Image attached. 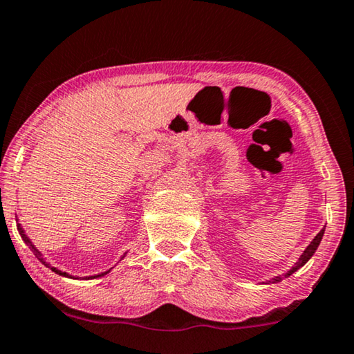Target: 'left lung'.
<instances>
[{"label":"left lung","instance_id":"obj_1","mask_svg":"<svg viewBox=\"0 0 354 354\" xmlns=\"http://www.w3.org/2000/svg\"><path fill=\"white\" fill-rule=\"evenodd\" d=\"M323 234H324V227L322 228V232H319V233L317 234V236H315V238H313V241H312V243L307 245V248H306V250H304V252H302V255L299 257V260L295 263V266H293V268H291L288 272H285V274H283V276H276V277H272L271 280H268V283H277V282H280V280H283L285 277H290V276H291V274H293V272H296V271H298V269H299V268H302V266H304V265H306V263H307L308 260H310V258H312V255H313V254H315V250L318 249V245H319V243H322V238H323Z\"/></svg>","mask_w":354,"mask_h":354}]
</instances>
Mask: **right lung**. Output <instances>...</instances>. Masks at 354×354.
Instances as JSON below:
<instances>
[{
  "label": "right lung",
  "instance_id": "obj_1",
  "mask_svg": "<svg viewBox=\"0 0 354 354\" xmlns=\"http://www.w3.org/2000/svg\"><path fill=\"white\" fill-rule=\"evenodd\" d=\"M17 230H19L20 236H21V239H24V241H25V244L28 245V248H30V249H31V252H32V254H35V255L37 257V260H39V261H41V263H42V265H46L47 268H50V269H52V271H53V272H56V274H59V276H64V277H71V279H74V277H72V276H69V274H67V272H63V271H59V269H58V268H52V266H48V263L46 261V258H44V257H42V254H41V252H39V250H37V249L35 248V244H32V243H31V239L26 236V234H25V230H24V228H21V225H20V223H19V225H17ZM122 258H124V255H122ZM109 272H110V269H109V271H105V272H100V274H96V276H89V277H85V279H97V277H102V276H105V274H109ZM77 279H78V277H77Z\"/></svg>",
  "mask_w": 354,
  "mask_h": 354
}]
</instances>
